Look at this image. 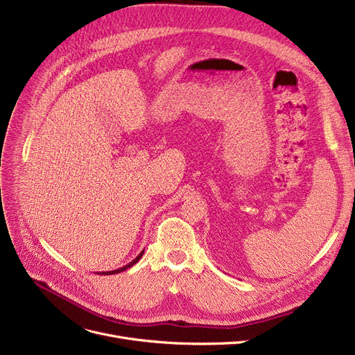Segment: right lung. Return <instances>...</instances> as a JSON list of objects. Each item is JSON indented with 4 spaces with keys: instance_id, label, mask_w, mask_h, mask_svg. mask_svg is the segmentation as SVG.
<instances>
[{
    "instance_id": "1",
    "label": "right lung",
    "mask_w": 355,
    "mask_h": 355,
    "mask_svg": "<svg viewBox=\"0 0 355 355\" xmlns=\"http://www.w3.org/2000/svg\"><path fill=\"white\" fill-rule=\"evenodd\" d=\"M142 255H144V251L139 254V255H137L133 261H130V263L128 264V266H125V267H121V268H117V270H113V271H103L101 274L103 275H110V274H117V272H121V271H125V270H128V268H130V267H133V264H136L137 263V261H139L141 258H142Z\"/></svg>"
}]
</instances>
